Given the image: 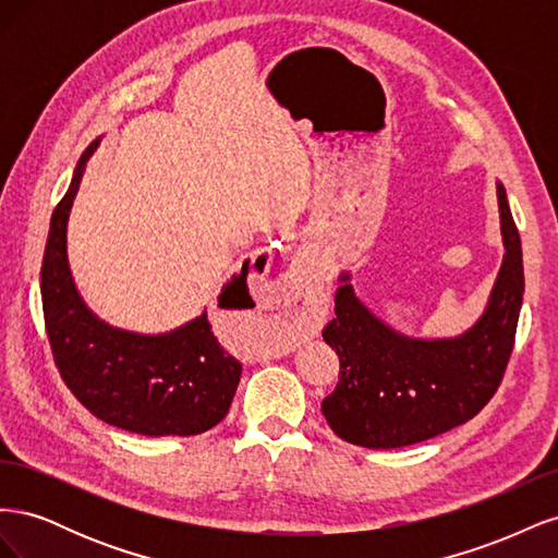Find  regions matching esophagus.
<instances>
[{
    "label": "esophagus",
    "mask_w": 558,
    "mask_h": 558,
    "mask_svg": "<svg viewBox=\"0 0 558 558\" xmlns=\"http://www.w3.org/2000/svg\"><path fill=\"white\" fill-rule=\"evenodd\" d=\"M279 291L283 298V305L279 318L286 328H307L314 324L320 312V286L307 272V269H295V272L286 275L279 283Z\"/></svg>",
    "instance_id": "1"
}]
</instances>
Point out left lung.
I'll list each match as a JSON object with an SVG mask.
<instances>
[{"label":"left lung","instance_id":"1","mask_svg":"<svg viewBox=\"0 0 558 558\" xmlns=\"http://www.w3.org/2000/svg\"><path fill=\"white\" fill-rule=\"evenodd\" d=\"M498 189L505 256L492 298L470 330L416 340L388 328L353 293L349 275L335 293L324 340L340 356V381L320 402L342 440L396 449L465 424L494 398L514 347L523 300L521 240L502 183Z\"/></svg>","mask_w":558,"mask_h":558}]
</instances>
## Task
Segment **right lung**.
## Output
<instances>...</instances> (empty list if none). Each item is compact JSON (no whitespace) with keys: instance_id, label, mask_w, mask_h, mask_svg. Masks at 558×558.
<instances>
[{"instance_id":"right-lung-1","label":"right lung","mask_w":558,"mask_h":558,"mask_svg":"<svg viewBox=\"0 0 558 558\" xmlns=\"http://www.w3.org/2000/svg\"><path fill=\"white\" fill-rule=\"evenodd\" d=\"M99 140L76 162L70 191L50 216L41 263V305L50 351L76 400L105 424L148 437L199 435L230 410L242 363L216 340L207 312L165 335H140L97 318L66 260V221ZM265 258L256 260L263 267ZM248 263L221 298L242 291Z\"/></svg>"}]
</instances>
